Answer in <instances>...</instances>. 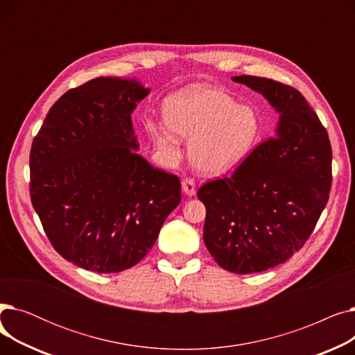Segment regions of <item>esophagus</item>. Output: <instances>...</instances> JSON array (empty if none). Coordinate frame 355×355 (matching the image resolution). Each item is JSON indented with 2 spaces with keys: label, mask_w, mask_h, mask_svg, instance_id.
I'll return each instance as SVG.
<instances>
[{
  "label": "esophagus",
  "mask_w": 355,
  "mask_h": 355,
  "mask_svg": "<svg viewBox=\"0 0 355 355\" xmlns=\"http://www.w3.org/2000/svg\"><path fill=\"white\" fill-rule=\"evenodd\" d=\"M182 191L187 194V196H194L196 193H197V189H196V181H194V178H191V177H187V178H184L182 180Z\"/></svg>",
  "instance_id": "obj_1"
}]
</instances>
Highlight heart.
<instances>
[{
    "label": "heart",
    "instance_id": "obj_1",
    "mask_svg": "<svg viewBox=\"0 0 355 355\" xmlns=\"http://www.w3.org/2000/svg\"><path fill=\"white\" fill-rule=\"evenodd\" d=\"M166 126L191 139L190 157L198 170L220 174L243 161L260 137L259 115L250 106H240L229 93L191 86L168 96L162 105ZM170 129L157 128L159 146L171 148L177 137Z\"/></svg>",
    "mask_w": 355,
    "mask_h": 355
}]
</instances>
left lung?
I'll return each instance as SVG.
<instances>
[{
  "label": "left lung",
  "mask_w": 355,
  "mask_h": 355,
  "mask_svg": "<svg viewBox=\"0 0 355 355\" xmlns=\"http://www.w3.org/2000/svg\"><path fill=\"white\" fill-rule=\"evenodd\" d=\"M279 112L276 135L259 144L232 175L209 181L204 243L233 273L281 265L300 252L327 206L332 149L327 129L300 90L266 78L234 76Z\"/></svg>",
  "instance_id": "8db88e82"
}]
</instances>
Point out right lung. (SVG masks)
<instances>
[{
    "mask_svg": "<svg viewBox=\"0 0 355 355\" xmlns=\"http://www.w3.org/2000/svg\"><path fill=\"white\" fill-rule=\"evenodd\" d=\"M149 89L98 78L55 101L31 144L30 197L62 257L98 273L135 266L181 201V182L138 155L130 112Z\"/></svg>",
    "mask_w": 355,
    "mask_h": 355,
    "instance_id": "right-lung-1",
    "label": "right lung"
}]
</instances>
